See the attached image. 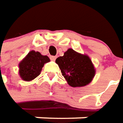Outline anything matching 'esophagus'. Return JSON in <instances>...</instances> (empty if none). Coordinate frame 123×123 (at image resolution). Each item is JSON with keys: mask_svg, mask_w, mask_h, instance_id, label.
I'll list each match as a JSON object with an SVG mask.
<instances>
[{"mask_svg": "<svg viewBox=\"0 0 123 123\" xmlns=\"http://www.w3.org/2000/svg\"><path fill=\"white\" fill-rule=\"evenodd\" d=\"M50 59H51V60H52V61H55L56 59V56H50Z\"/></svg>", "mask_w": 123, "mask_h": 123, "instance_id": "1", "label": "esophagus"}]
</instances>
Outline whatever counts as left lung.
<instances>
[{
	"mask_svg": "<svg viewBox=\"0 0 123 123\" xmlns=\"http://www.w3.org/2000/svg\"><path fill=\"white\" fill-rule=\"evenodd\" d=\"M56 63L67 83L73 87L87 85L95 74V69L90 57L72 49H69L63 56L58 57Z\"/></svg>",
	"mask_w": 123,
	"mask_h": 123,
	"instance_id": "obj_1",
	"label": "left lung"
}]
</instances>
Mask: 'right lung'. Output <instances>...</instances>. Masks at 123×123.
I'll return each mask as SVG.
<instances>
[{
    "label": "right lung",
    "instance_id": "right-lung-1",
    "mask_svg": "<svg viewBox=\"0 0 123 123\" xmlns=\"http://www.w3.org/2000/svg\"><path fill=\"white\" fill-rule=\"evenodd\" d=\"M50 61L47 56L31 51L19 63V75L24 81H31L38 77L44 65Z\"/></svg>",
    "mask_w": 123,
    "mask_h": 123
}]
</instances>
